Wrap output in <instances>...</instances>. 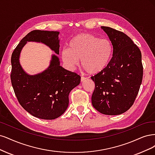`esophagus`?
<instances>
[{
    "label": "esophagus",
    "mask_w": 155,
    "mask_h": 155,
    "mask_svg": "<svg viewBox=\"0 0 155 155\" xmlns=\"http://www.w3.org/2000/svg\"><path fill=\"white\" fill-rule=\"evenodd\" d=\"M86 79H87V78L82 77H81V82H84V81H86Z\"/></svg>",
    "instance_id": "esophagus-1"
}]
</instances>
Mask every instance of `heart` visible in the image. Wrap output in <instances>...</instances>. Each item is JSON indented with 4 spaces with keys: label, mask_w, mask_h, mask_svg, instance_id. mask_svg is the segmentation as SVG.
<instances>
[{
    "label": "heart",
    "mask_w": 155,
    "mask_h": 155,
    "mask_svg": "<svg viewBox=\"0 0 155 155\" xmlns=\"http://www.w3.org/2000/svg\"><path fill=\"white\" fill-rule=\"evenodd\" d=\"M113 45L107 38H101L91 33L74 35L64 48L61 57L68 67L73 68L81 60V66L90 74L101 73L109 66L113 55Z\"/></svg>",
    "instance_id": "b5f03b06"
}]
</instances>
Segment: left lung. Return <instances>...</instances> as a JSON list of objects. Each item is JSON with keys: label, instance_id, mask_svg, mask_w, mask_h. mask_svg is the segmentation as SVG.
I'll list each match as a JSON object with an SVG mask.
<instances>
[{"label": "left lung", "instance_id": "left-lung-1", "mask_svg": "<svg viewBox=\"0 0 155 155\" xmlns=\"http://www.w3.org/2000/svg\"><path fill=\"white\" fill-rule=\"evenodd\" d=\"M113 45V57L107 68L91 77L95 84L93 106L107 115H118L130 108L135 101L143 78L142 53L124 33L102 26Z\"/></svg>", "mask_w": 155, "mask_h": 155}]
</instances>
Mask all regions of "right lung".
<instances>
[{
  "mask_svg": "<svg viewBox=\"0 0 155 155\" xmlns=\"http://www.w3.org/2000/svg\"><path fill=\"white\" fill-rule=\"evenodd\" d=\"M58 31L33 30L28 33L12 53V84L21 106L33 117L44 120L55 119L66 110L69 94L81 82V76L60 66L53 55L49 67L42 73L29 75L19 62V55L28 41L42 42L59 54Z\"/></svg>",
  "mask_w": 155,
  "mask_h": 155,
  "instance_id": "1",
  "label": "right lung"
}]
</instances>
